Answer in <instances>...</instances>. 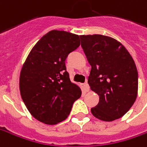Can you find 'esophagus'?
Returning a JSON list of instances; mask_svg holds the SVG:
<instances>
[{"label": "esophagus", "instance_id": "1", "mask_svg": "<svg viewBox=\"0 0 147 147\" xmlns=\"http://www.w3.org/2000/svg\"><path fill=\"white\" fill-rule=\"evenodd\" d=\"M82 86H83V91L85 92H89V85H88V82H85V83H83L82 84Z\"/></svg>", "mask_w": 147, "mask_h": 147}]
</instances>
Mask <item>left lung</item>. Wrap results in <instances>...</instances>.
I'll return each instance as SVG.
<instances>
[{"label":"left lung","mask_w":147,"mask_h":147,"mask_svg":"<svg viewBox=\"0 0 147 147\" xmlns=\"http://www.w3.org/2000/svg\"><path fill=\"white\" fill-rule=\"evenodd\" d=\"M81 46L92 66L88 84L98 94L99 103L91 109L96 118L113 121L123 116L138 96V74L126 48L112 37L82 35Z\"/></svg>","instance_id":"1"}]
</instances>
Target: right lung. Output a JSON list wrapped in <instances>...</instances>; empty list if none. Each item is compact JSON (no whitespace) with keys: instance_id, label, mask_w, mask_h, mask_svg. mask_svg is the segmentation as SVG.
Wrapping results in <instances>:
<instances>
[{"instance_id":"1","label":"right lung","mask_w":147,"mask_h":147,"mask_svg":"<svg viewBox=\"0 0 147 147\" xmlns=\"http://www.w3.org/2000/svg\"><path fill=\"white\" fill-rule=\"evenodd\" d=\"M80 46L78 35L52 30L32 49L21 69L20 90L27 109L37 120L56 124L69 116L82 95L71 82L65 59Z\"/></svg>"}]
</instances>
